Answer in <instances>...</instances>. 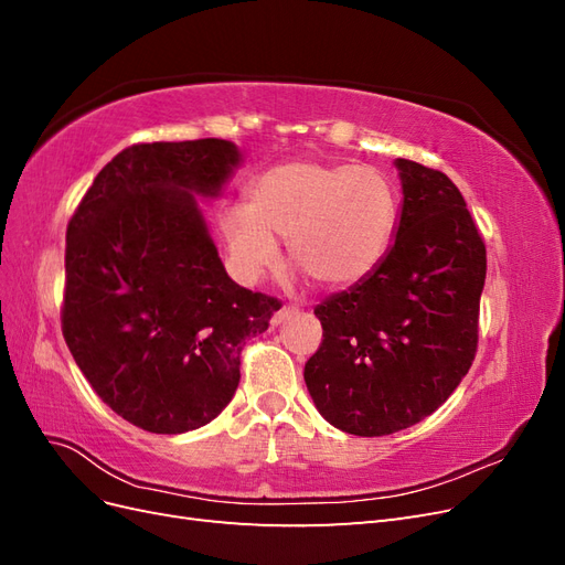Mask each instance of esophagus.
<instances>
[{
    "label": "esophagus",
    "mask_w": 565,
    "mask_h": 565,
    "mask_svg": "<svg viewBox=\"0 0 565 565\" xmlns=\"http://www.w3.org/2000/svg\"><path fill=\"white\" fill-rule=\"evenodd\" d=\"M295 316H299V306H282L280 311L273 313V318H270V324H273V328H278V324H282L285 320L295 318Z\"/></svg>",
    "instance_id": "34e87169"
}]
</instances>
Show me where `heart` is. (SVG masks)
<instances>
[{
  "label": "heart",
  "mask_w": 565,
  "mask_h": 565,
  "mask_svg": "<svg viewBox=\"0 0 565 565\" xmlns=\"http://www.w3.org/2000/svg\"><path fill=\"white\" fill-rule=\"evenodd\" d=\"M401 195L380 169L347 162L287 160L273 164L247 188V204L221 216V233L235 270L256 280L289 259L328 289L361 285L396 243Z\"/></svg>",
  "instance_id": "obj_1"
}]
</instances>
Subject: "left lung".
Returning a JSON list of instances; mask_svg holds the SVG:
<instances>
[{
    "instance_id": "1",
    "label": "left lung",
    "mask_w": 565,
    "mask_h": 565,
    "mask_svg": "<svg viewBox=\"0 0 565 565\" xmlns=\"http://www.w3.org/2000/svg\"><path fill=\"white\" fill-rule=\"evenodd\" d=\"M396 167V243L367 280L316 306L322 344L303 367L318 413L353 436H388L429 417L478 347L483 237L446 174L403 158Z\"/></svg>"
}]
</instances>
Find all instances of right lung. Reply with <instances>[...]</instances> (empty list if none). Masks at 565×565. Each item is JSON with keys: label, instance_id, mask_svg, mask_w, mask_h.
I'll list each match as a JSON object with an SVG mask.
<instances>
[{"label": "right lung", "instance_id": "add662e5", "mask_svg": "<svg viewBox=\"0 0 565 565\" xmlns=\"http://www.w3.org/2000/svg\"><path fill=\"white\" fill-rule=\"evenodd\" d=\"M241 160L224 139L129 146L67 224L65 344L98 398L143 431L210 424L241 382L245 341L280 309L228 278L195 200L218 198Z\"/></svg>", "mask_w": 565, "mask_h": 565}]
</instances>
